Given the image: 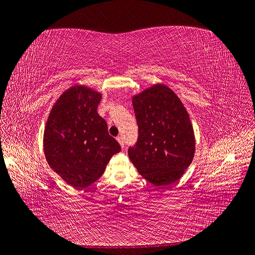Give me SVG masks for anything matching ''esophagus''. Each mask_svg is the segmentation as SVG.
Here are the masks:
<instances>
[{
    "label": "esophagus",
    "mask_w": 255,
    "mask_h": 255,
    "mask_svg": "<svg viewBox=\"0 0 255 255\" xmlns=\"http://www.w3.org/2000/svg\"><path fill=\"white\" fill-rule=\"evenodd\" d=\"M117 139H118V142L120 143V145L122 146V148H124V147H125V143H124V138H123V136H122V135H119V136L117 137Z\"/></svg>",
    "instance_id": "obj_1"
}]
</instances>
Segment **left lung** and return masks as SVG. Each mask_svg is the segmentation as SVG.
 I'll return each instance as SVG.
<instances>
[{
    "instance_id": "1",
    "label": "left lung",
    "mask_w": 255,
    "mask_h": 255,
    "mask_svg": "<svg viewBox=\"0 0 255 255\" xmlns=\"http://www.w3.org/2000/svg\"><path fill=\"white\" fill-rule=\"evenodd\" d=\"M138 126L136 143L128 155L149 183L164 187L180 180L194 155L189 116L176 94L154 85L132 99Z\"/></svg>"
}]
</instances>
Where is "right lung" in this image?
Masks as SVG:
<instances>
[{
	"label": "right lung",
	"mask_w": 255,
	"mask_h": 255,
	"mask_svg": "<svg viewBox=\"0 0 255 255\" xmlns=\"http://www.w3.org/2000/svg\"><path fill=\"white\" fill-rule=\"evenodd\" d=\"M101 98L87 87L73 86L54 104L46 123L47 162L66 183L79 189L100 178L111 156L121 151L97 111Z\"/></svg>",
	"instance_id": "right-lung-1"
}]
</instances>
